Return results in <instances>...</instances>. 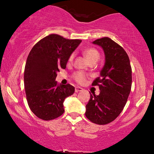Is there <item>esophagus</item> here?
Wrapping results in <instances>:
<instances>
[{
    "label": "esophagus",
    "instance_id": "34e87169",
    "mask_svg": "<svg viewBox=\"0 0 154 154\" xmlns=\"http://www.w3.org/2000/svg\"><path fill=\"white\" fill-rule=\"evenodd\" d=\"M83 89L81 87H75V92H81L83 91Z\"/></svg>",
    "mask_w": 154,
    "mask_h": 154
}]
</instances>
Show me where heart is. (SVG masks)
Segmentation results:
<instances>
[{"instance_id":"obj_1","label":"heart","mask_w":154,"mask_h":154,"mask_svg":"<svg viewBox=\"0 0 154 154\" xmlns=\"http://www.w3.org/2000/svg\"><path fill=\"white\" fill-rule=\"evenodd\" d=\"M84 54H85L86 59H87L89 62H94V61L97 62L99 59H100V53H99L97 50L94 49V48H88V49L85 50V51H84ZM73 57H74V54L73 53L71 54L70 57H69V62H72ZM73 78H74L75 81L80 84L85 83L86 81V79H87L86 75L81 72L75 73L74 75H73Z\"/></svg>"}]
</instances>
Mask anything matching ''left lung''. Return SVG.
<instances>
[{
  "instance_id": "obj_1",
  "label": "left lung",
  "mask_w": 154,
  "mask_h": 154,
  "mask_svg": "<svg viewBox=\"0 0 154 154\" xmlns=\"http://www.w3.org/2000/svg\"><path fill=\"white\" fill-rule=\"evenodd\" d=\"M104 50L105 63L92 85H98L100 94L90 93L85 116L92 123L106 125L116 119L127 102L132 86V69L128 54L108 37L92 42Z\"/></svg>"
}]
</instances>
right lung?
<instances>
[{"label":"right lung","instance_id":"obj_1","mask_svg":"<svg viewBox=\"0 0 154 154\" xmlns=\"http://www.w3.org/2000/svg\"><path fill=\"white\" fill-rule=\"evenodd\" d=\"M81 41L50 34L29 52L24 69L25 92L29 108L39 119L50 121L64 112V101L75 88L70 84L58 85L57 73L66 68L69 57Z\"/></svg>","mask_w":154,"mask_h":154}]
</instances>
